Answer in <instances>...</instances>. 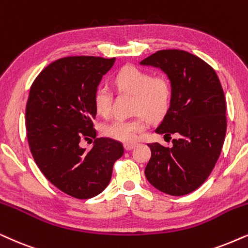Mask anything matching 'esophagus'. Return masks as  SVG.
I'll list each match as a JSON object with an SVG mask.
<instances>
[{"label":"esophagus","mask_w":248,"mask_h":248,"mask_svg":"<svg viewBox=\"0 0 248 248\" xmlns=\"http://www.w3.org/2000/svg\"><path fill=\"white\" fill-rule=\"evenodd\" d=\"M135 146H136V143H126V144H124V149H126V151H130V150H133Z\"/></svg>","instance_id":"34e87169"}]
</instances>
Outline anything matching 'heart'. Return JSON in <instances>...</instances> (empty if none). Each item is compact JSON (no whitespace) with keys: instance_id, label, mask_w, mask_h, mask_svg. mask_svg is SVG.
Segmentation results:
<instances>
[{"instance_id":"b5f03b06","label":"heart","mask_w":248,"mask_h":248,"mask_svg":"<svg viewBox=\"0 0 248 248\" xmlns=\"http://www.w3.org/2000/svg\"><path fill=\"white\" fill-rule=\"evenodd\" d=\"M113 83L119 92L133 93V112H139V114L130 119H117L104 124L102 133L119 142H135L139 135L146 129V115L156 119L167 111L170 99V84L162 75L151 77L149 72L134 65H126L120 68L114 75ZM93 104L97 113L108 117L111 113V93L103 87L98 88L93 96Z\"/></svg>"}]
</instances>
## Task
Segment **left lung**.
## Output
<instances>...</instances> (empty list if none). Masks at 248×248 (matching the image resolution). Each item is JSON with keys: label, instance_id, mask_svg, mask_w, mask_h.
Here are the masks:
<instances>
[{"label": "left lung", "instance_id": "1", "mask_svg": "<svg viewBox=\"0 0 248 248\" xmlns=\"http://www.w3.org/2000/svg\"><path fill=\"white\" fill-rule=\"evenodd\" d=\"M160 68L170 82V102L156 134H176L173 146L147 144L150 184L170 196H184L207 180L223 146L225 98L217 74L202 58L183 50H160L140 62Z\"/></svg>", "mask_w": 248, "mask_h": 248}]
</instances>
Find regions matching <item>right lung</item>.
<instances>
[{"instance_id": "obj_1", "label": "right lung", "mask_w": 248, "mask_h": 248, "mask_svg": "<svg viewBox=\"0 0 248 248\" xmlns=\"http://www.w3.org/2000/svg\"><path fill=\"white\" fill-rule=\"evenodd\" d=\"M114 62L93 56L61 58L37 75L30 90L26 130L34 160L50 183L78 199L101 193L124 155L122 144L106 137L96 139L89 151L80 146L83 137H96L93 96Z\"/></svg>"}]
</instances>
